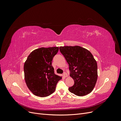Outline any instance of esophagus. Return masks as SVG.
I'll return each mask as SVG.
<instances>
[{"label":"esophagus","instance_id":"obj_1","mask_svg":"<svg viewBox=\"0 0 121 121\" xmlns=\"http://www.w3.org/2000/svg\"><path fill=\"white\" fill-rule=\"evenodd\" d=\"M63 76H64V77H65H65H68V75H67V73H65V72H64V73Z\"/></svg>","mask_w":121,"mask_h":121}]
</instances>
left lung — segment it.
<instances>
[{
	"label": "left lung",
	"instance_id": "8db88e82",
	"mask_svg": "<svg viewBox=\"0 0 121 121\" xmlns=\"http://www.w3.org/2000/svg\"><path fill=\"white\" fill-rule=\"evenodd\" d=\"M60 52L69 65L70 77L74 85L69 87V92L82 96L90 93L97 79V65L89 50L79 46H60Z\"/></svg>",
	"mask_w": 121,
	"mask_h": 121
}]
</instances>
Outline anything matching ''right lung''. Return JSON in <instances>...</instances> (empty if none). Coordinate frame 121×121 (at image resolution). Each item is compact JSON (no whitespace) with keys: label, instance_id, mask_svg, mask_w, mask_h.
<instances>
[{"label":"right lung","instance_id":"add662e5","mask_svg":"<svg viewBox=\"0 0 121 121\" xmlns=\"http://www.w3.org/2000/svg\"><path fill=\"white\" fill-rule=\"evenodd\" d=\"M59 47H41L29 55L24 65L25 80L33 94L46 97L54 92L61 77L54 74L52 61Z\"/></svg>","mask_w":121,"mask_h":121}]
</instances>
